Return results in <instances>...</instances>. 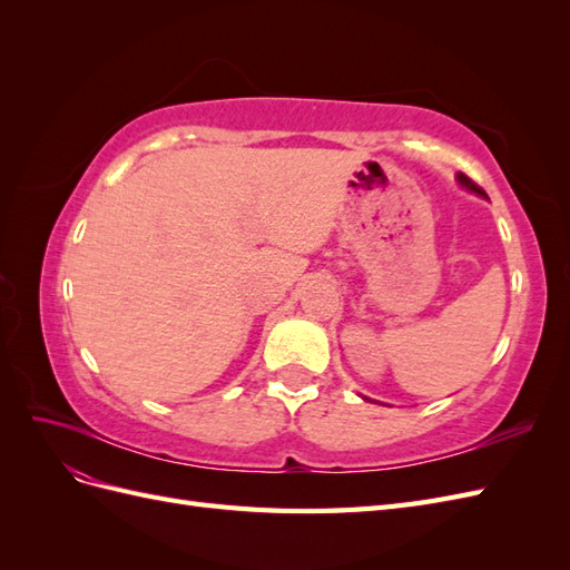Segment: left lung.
<instances>
[{
	"label": "left lung",
	"instance_id": "obj_1",
	"mask_svg": "<svg viewBox=\"0 0 570 570\" xmlns=\"http://www.w3.org/2000/svg\"><path fill=\"white\" fill-rule=\"evenodd\" d=\"M459 183H461L465 189H471V193H478L480 197H488V195H485V189H482L480 185H475V183H473L469 176H465V174H459Z\"/></svg>",
	"mask_w": 570,
	"mask_h": 570
}]
</instances>
